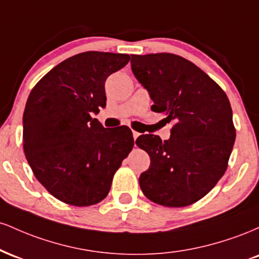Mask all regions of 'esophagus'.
<instances>
[{
	"label": "esophagus",
	"mask_w": 259,
	"mask_h": 259,
	"mask_svg": "<svg viewBox=\"0 0 259 259\" xmlns=\"http://www.w3.org/2000/svg\"><path fill=\"white\" fill-rule=\"evenodd\" d=\"M139 135H140V133L135 132V130H133V138H134V140L138 139V138H139Z\"/></svg>",
	"instance_id": "34e87169"
}]
</instances>
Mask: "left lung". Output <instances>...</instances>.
<instances>
[{
	"label": "left lung",
	"mask_w": 259,
	"mask_h": 259,
	"mask_svg": "<svg viewBox=\"0 0 259 259\" xmlns=\"http://www.w3.org/2000/svg\"><path fill=\"white\" fill-rule=\"evenodd\" d=\"M130 63L153 101L151 109L174 123L168 140L152 134L136 140L151 159L140 175V187L162 206L195 203L227 170L236 138L230 102L221 86L180 56L132 55Z\"/></svg>",
	"instance_id": "8db88e82"
}]
</instances>
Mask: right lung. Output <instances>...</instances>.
Here are the masks:
<instances>
[{
	"mask_svg": "<svg viewBox=\"0 0 259 259\" xmlns=\"http://www.w3.org/2000/svg\"><path fill=\"white\" fill-rule=\"evenodd\" d=\"M123 53L89 51L56 65L32 89L23 115V146L36 179L73 206L99 203L134 146L127 126L105 127L106 79L127 64Z\"/></svg>",
	"mask_w": 259,
	"mask_h": 259,
	"instance_id": "right-lung-1",
	"label": "right lung"
}]
</instances>
